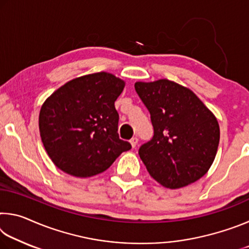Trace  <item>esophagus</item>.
<instances>
[{
  "instance_id": "1",
  "label": "esophagus",
  "mask_w": 249,
  "mask_h": 249,
  "mask_svg": "<svg viewBox=\"0 0 249 249\" xmlns=\"http://www.w3.org/2000/svg\"><path fill=\"white\" fill-rule=\"evenodd\" d=\"M129 142H130V145H132L133 148H135V147H136V145H137V142H138V138L137 137H133L132 140L129 141Z\"/></svg>"
}]
</instances>
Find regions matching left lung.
<instances>
[{"mask_svg": "<svg viewBox=\"0 0 249 249\" xmlns=\"http://www.w3.org/2000/svg\"><path fill=\"white\" fill-rule=\"evenodd\" d=\"M148 108L154 137L138 154L147 171L165 188L179 189L202 178L220 142L215 115L189 88L168 79L135 83Z\"/></svg>", "mask_w": 249, "mask_h": 249, "instance_id": "8db88e82", "label": "left lung"}]
</instances>
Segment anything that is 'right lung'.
Here are the masks:
<instances>
[{
  "label": "right lung",
  "instance_id": "obj_1",
  "mask_svg": "<svg viewBox=\"0 0 249 249\" xmlns=\"http://www.w3.org/2000/svg\"><path fill=\"white\" fill-rule=\"evenodd\" d=\"M125 81L109 72L74 78L46 99L39 112V133L52 161L75 178L108 169L130 149L119 138L115 101Z\"/></svg>",
  "mask_w": 249,
  "mask_h": 249
}]
</instances>
